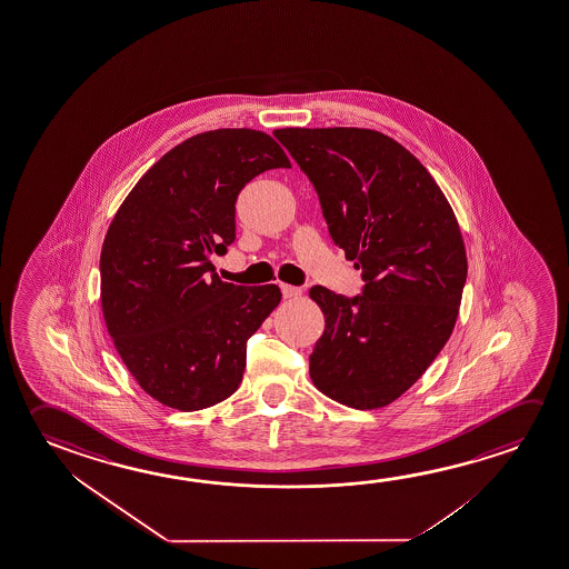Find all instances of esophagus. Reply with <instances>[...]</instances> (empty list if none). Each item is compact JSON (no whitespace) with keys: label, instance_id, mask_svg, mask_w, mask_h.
I'll list each match as a JSON object with an SVG mask.
<instances>
[{"label":"esophagus","instance_id":"esophagus-1","mask_svg":"<svg viewBox=\"0 0 569 569\" xmlns=\"http://www.w3.org/2000/svg\"><path fill=\"white\" fill-rule=\"evenodd\" d=\"M281 296L286 299L299 298L301 289L296 288V286H288V283H281Z\"/></svg>","mask_w":569,"mask_h":569}]
</instances>
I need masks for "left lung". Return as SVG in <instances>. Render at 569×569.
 Here are the masks:
<instances>
[{
  "mask_svg": "<svg viewBox=\"0 0 569 569\" xmlns=\"http://www.w3.org/2000/svg\"><path fill=\"white\" fill-rule=\"evenodd\" d=\"M316 187L332 242L362 270L360 296L316 286L325 331L309 357L313 385L335 402H393L446 347L459 316L463 237L428 169L365 128L273 131Z\"/></svg>",
  "mask_w": 569,
  "mask_h": 569,
  "instance_id": "8db88e82",
  "label": "left lung"
}]
</instances>
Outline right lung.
Instances as JSON below:
<instances>
[{
  "label": "right lung",
  "instance_id": "add662e5",
  "mask_svg": "<svg viewBox=\"0 0 569 569\" xmlns=\"http://www.w3.org/2000/svg\"><path fill=\"white\" fill-rule=\"evenodd\" d=\"M278 167L291 163L263 131L197 133L141 177L106 232V327L131 377L163 406L202 410L242 382L246 342L281 291L227 283L210 256L237 238L238 192Z\"/></svg>",
  "mask_w": 569,
  "mask_h": 569
}]
</instances>
